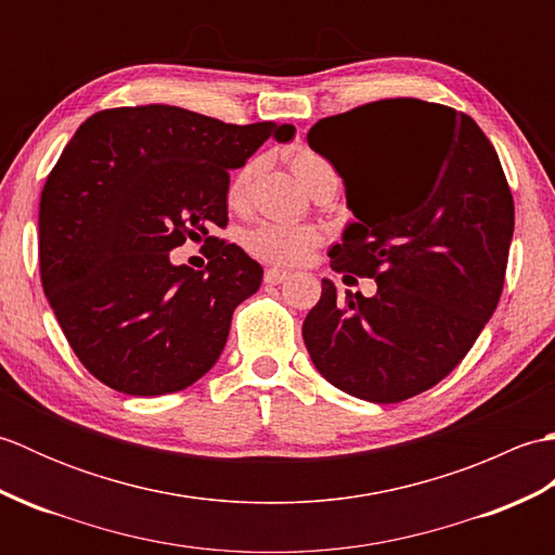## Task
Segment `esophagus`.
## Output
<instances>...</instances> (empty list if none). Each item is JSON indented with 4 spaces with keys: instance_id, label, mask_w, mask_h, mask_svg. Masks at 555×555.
I'll list each match as a JSON object with an SVG mask.
<instances>
[{
    "instance_id": "esophagus-1",
    "label": "esophagus",
    "mask_w": 555,
    "mask_h": 555,
    "mask_svg": "<svg viewBox=\"0 0 555 555\" xmlns=\"http://www.w3.org/2000/svg\"><path fill=\"white\" fill-rule=\"evenodd\" d=\"M286 279H288V271H286V269H276V267H271V269H267V271H264V281H267V284H271V286L284 284Z\"/></svg>"
}]
</instances>
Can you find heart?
<instances>
[{
	"label": "heart",
	"mask_w": 555,
	"mask_h": 555,
	"mask_svg": "<svg viewBox=\"0 0 555 555\" xmlns=\"http://www.w3.org/2000/svg\"><path fill=\"white\" fill-rule=\"evenodd\" d=\"M291 169L298 176L305 188H310L322 173L334 171L328 162L310 150H296L291 155ZM255 171V162H247L245 167L233 173L229 183V203L241 205L250 179ZM317 243V235L308 227H286V223H262V227L253 229L247 233V250L253 255L269 259V262L279 264H296L300 259L308 257L310 247Z\"/></svg>",
	"instance_id": "obj_1"
}]
</instances>
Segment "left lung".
I'll use <instances>...</instances> for the list:
<instances>
[{
	"instance_id": "obj_1",
	"label": "left lung",
	"mask_w": 555,
	"mask_h": 555,
	"mask_svg": "<svg viewBox=\"0 0 555 555\" xmlns=\"http://www.w3.org/2000/svg\"><path fill=\"white\" fill-rule=\"evenodd\" d=\"M308 143L356 215L328 250L332 269L374 279L376 293L338 300L322 279L305 346L344 393L400 403L451 374L496 310L515 229L508 181L475 119L422 100L328 116Z\"/></svg>"
}]
</instances>
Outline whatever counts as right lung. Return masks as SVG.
Masks as SVG:
<instances>
[{"label":"right lung","instance_id":"add662e5","mask_svg":"<svg viewBox=\"0 0 555 555\" xmlns=\"http://www.w3.org/2000/svg\"><path fill=\"white\" fill-rule=\"evenodd\" d=\"M291 124L233 126L169 104L92 114L40 197V276L86 370L126 396L183 391L215 367L262 267L209 231L229 221V171ZM210 245L195 272L168 253Z\"/></svg>","mask_w":555,"mask_h":555}]
</instances>
